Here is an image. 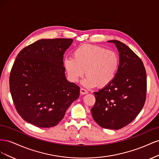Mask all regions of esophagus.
<instances>
[{
    "mask_svg": "<svg viewBox=\"0 0 159 159\" xmlns=\"http://www.w3.org/2000/svg\"><path fill=\"white\" fill-rule=\"evenodd\" d=\"M80 93H81V95H85V94L88 93V91L87 90H85V89L81 88V89H80Z\"/></svg>",
    "mask_w": 159,
    "mask_h": 159,
    "instance_id": "1",
    "label": "esophagus"
}]
</instances>
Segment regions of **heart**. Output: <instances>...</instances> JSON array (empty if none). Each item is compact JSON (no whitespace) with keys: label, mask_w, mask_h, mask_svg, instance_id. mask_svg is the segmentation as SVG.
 I'll return each instance as SVG.
<instances>
[{"label":"heart","mask_w":159,"mask_h":159,"mask_svg":"<svg viewBox=\"0 0 159 159\" xmlns=\"http://www.w3.org/2000/svg\"><path fill=\"white\" fill-rule=\"evenodd\" d=\"M119 58L116 52L99 46L84 44L74 51L73 57L64 60L68 78L78 82L84 74L82 85L85 88L106 87L117 75Z\"/></svg>","instance_id":"heart-1"}]
</instances>
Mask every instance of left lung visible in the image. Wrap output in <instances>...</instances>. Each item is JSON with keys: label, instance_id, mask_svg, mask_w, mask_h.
I'll use <instances>...</instances> for the list:
<instances>
[{"label": "left lung", "instance_id": "left-lung-1", "mask_svg": "<svg viewBox=\"0 0 159 159\" xmlns=\"http://www.w3.org/2000/svg\"><path fill=\"white\" fill-rule=\"evenodd\" d=\"M119 53V65L113 81L93 94L91 109L100 127L118 130L131 123L141 112L146 100L147 74L142 60L123 42L113 40Z\"/></svg>", "mask_w": 159, "mask_h": 159}]
</instances>
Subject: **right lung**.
<instances>
[{
  "label": "right lung",
  "instance_id": "add662e5",
  "mask_svg": "<svg viewBox=\"0 0 159 159\" xmlns=\"http://www.w3.org/2000/svg\"><path fill=\"white\" fill-rule=\"evenodd\" d=\"M73 40L41 39L17 55L10 74V91L21 117L33 125H57L80 96V88L66 80L63 57Z\"/></svg>",
  "mask_w": 159,
  "mask_h": 159
}]
</instances>
